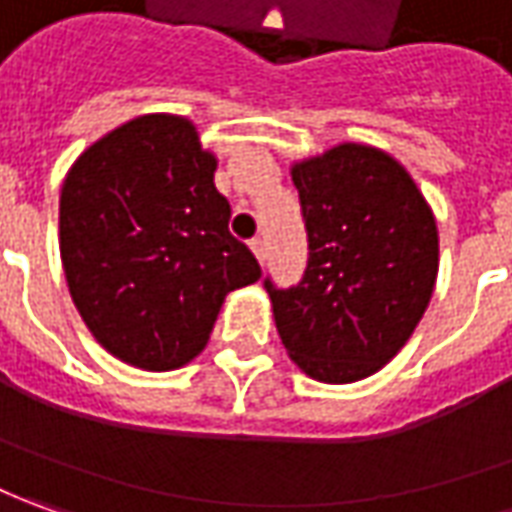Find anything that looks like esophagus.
Segmentation results:
<instances>
[{"label":"esophagus","instance_id":"esophagus-1","mask_svg":"<svg viewBox=\"0 0 512 512\" xmlns=\"http://www.w3.org/2000/svg\"><path fill=\"white\" fill-rule=\"evenodd\" d=\"M249 246H252V252H255V257L260 260V266H263V263H266V243H263V238H255Z\"/></svg>","mask_w":512,"mask_h":512}]
</instances>
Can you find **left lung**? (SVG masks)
Masks as SVG:
<instances>
[{
	"mask_svg": "<svg viewBox=\"0 0 512 512\" xmlns=\"http://www.w3.org/2000/svg\"><path fill=\"white\" fill-rule=\"evenodd\" d=\"M308 229L294 288L266 280L285 353L322 384H353L398 356L429 308L440 238L395 156L342 142L291 165Z\"/></svg>",
	"mask_w": 512,
	"mask_h": 512,
	"instance_id": "1",
	"label": "left lung"
}]
</instances>
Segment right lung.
I'll list each match as a JSON object with an SVG mask.
<instances>
[{
  "mask_svg": "<svg viewBox=\"0 0 512 512\" xmlns=\"http://www.w3.org/2000/svg\"><path fill=\"white\" fill-rule=\"evenodd\" d=\"M218 159L179 114H142L83 151L66 173L58 243L66 285L100 347L168 373L210 342L229 291L260 280L229 235Z\"/></svg>",
  "mask_w": 512,
  "mask_h": 512,
  "instance_id": "obj_1",
  "label": "right lung"
}]
</instances>
